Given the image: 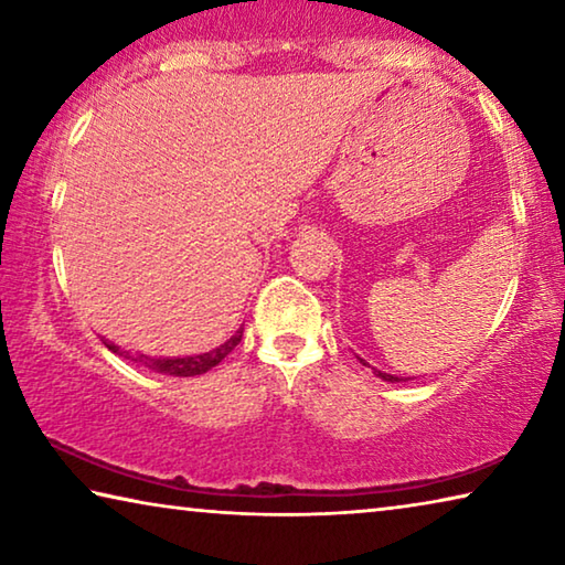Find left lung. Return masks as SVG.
Instances as JSON below:
<instances>
[{
	"instance_id": "left-lung-1",
	"label": "left lung",
	"mask_w": 565,
	"mask_h": 565,
	"mask_svg": "<svg viewBox=\"0 0 565 565\" xmlns=\"http://www.w3.org/2000/svg\"><path fill=\"white\" fill-rule=\"evenodd\" d=\"M359 361L363 363V366H369L366 361H363L361 356H359ZM374 374L379 376V379H384V381H391V384H398V381H404V379H398V376H394V374H384V371H379V369H374Z\"/></svg>"
}]
</instances>
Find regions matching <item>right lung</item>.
<instances>
[{"label": "right lung", "instance_id": "obj_1", "mask_svg": "<svg viewBox=\"0 0 565 565\" xmlns=\"http://www.w3.org/2000/svg\"><path fill=\"white\" fill-rule=\"evenodd\" d=\"M244 337V329H238L232 339L224 341L222 347H216L206 353H199V356H147V353H134L117 347V343H111L109 339H102L104 347H107L111 353H117V356L134 361L137 366H147L149 371H157V374H164V376H199V374H206L209 369H214L216 363H222V359H226L228 353L234 351V347Z\"/></svg>", "mask_w": 565, "mask_h": 565}]
</instances>
